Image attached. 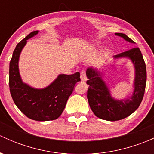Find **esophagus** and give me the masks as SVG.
Masks as SVG:
<instances>
[{"mask_svg":"<svg viewBox=\"0 0 154 154\" xmlns=\"http://www.w3.org/2000/svg\"><path fill=\"white\" fill-rule=\"evenodd\" d=\"M80 79H81L82 82H86L87 80L86 72L84 71H82L81 73H80Z\"/></svg>","mask_w":154,"mask_h":154,"instance_id":"34e87169","label":"esophagus"}]
</instances>
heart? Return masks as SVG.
<instances>
[{"instance_id":"obj_1","label":"heart","mask_w":154,"mask_h":154,"mask_svg":"<svg viewBox=\"0 0 154 154\" xmlns=\"http://www.w3.org/2000/svg\"><path fill=\"white\" fill-rule=\"evenodd\" d=\"M95 45H96V47H99V46H100V44H99L98 42H97V44H96Z\"/></svg>"}]
</instances>
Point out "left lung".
Wrapping results in <instances>:
<instances>
[{
  "mask_svg": "<svg viewBox=\"0 0 154 154\" xmlns=\"http://www.w3.org/2000/svg\"><path fill=\"white\" fill-rule=\"evenodd\" d=\"M115 35L128 42L135 44L127 35L116 32ZM113 63L120 59H129L134 68L131 93L124 98H115L111 90L103 79L104 72L97 68L88 67L86 70V83L89 86L87 98L91 110L97 117L103 120L115 122L127 118L134 112L140 105L144 94L147 80L146 66L139 48H134L118 55L113 56Z\"/></svg>",
  "mask_w": 154,
  "mask_h": 154,
  "instance_id": "left-lung-1",
  "label": "left lung"
}]
</instances>
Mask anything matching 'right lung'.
<instances>
[{"label":"right lung","mask_w":154,"mask_h":154,"mask_svg":"<svg viewBox=\"0 0 154 154\" xmlns=\"http://www.w3.org/2000/svg\"><path fill=\"white\" fill-rule=\"evenodd\" d=\"M33 31L21 40L13 51L10 63L9 85L17 107L29 119L40 122L57 119L64 110L74 86L80 81V74H60L48 86L36 88L24 83L19 72V57L27 40L38 33Z\"/></svg>","instance_id":"obj_1"}]
</instances>
